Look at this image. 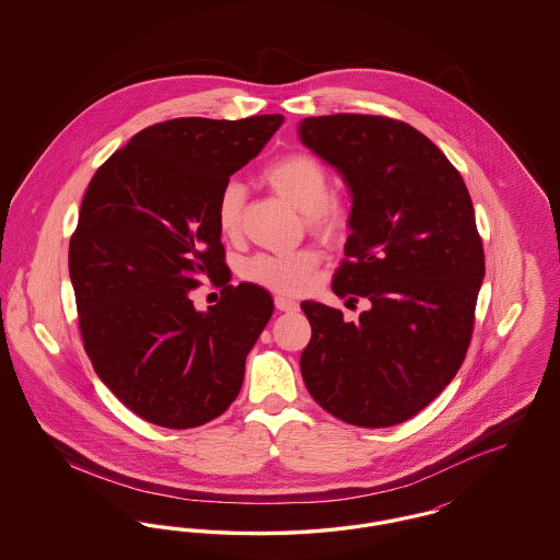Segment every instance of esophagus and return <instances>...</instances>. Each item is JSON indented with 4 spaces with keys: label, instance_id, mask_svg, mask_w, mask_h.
Returning a JSON list of instances; mask_svg holds the SVG:
<instances>
[{
    "label": "esophagus",
    "instance_id": "34e87169",
    "mask_svg": "<svg viewBox=\"0 0 560 560\" xmlns=\"http://www.w3.org/2000/svg\"><path fill=\"white\" fill-rule=\"evenodd\" d=\"M275 306H277V311H283V313H292L298 308V302L292 300V298H288V295H281V293H277L275 295Z\"/></svg>",
    "mask_w": 560,
    "mask_h": 560
}]
</instances>
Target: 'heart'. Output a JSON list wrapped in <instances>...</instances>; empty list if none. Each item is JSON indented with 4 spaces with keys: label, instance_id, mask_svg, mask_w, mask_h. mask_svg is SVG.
I'll list each match as a JSON object with an SVG mask.
<instances>
[{
    "label": "heart",
    "instance_id": "1",
    "mask_svg": "<svg viewBox=\"0 0 560 560\" xmlns=\"http://www.w3.org/2000/svg\"><path fill=\"white\" fill-rule=\"evenodd\" d=\"M262 180L279 197L304 213L313 233L323 240H338L347 231L350 212L347 201L329 190V174L317 158L308 153H290L268 163ZM245 206V187L229 180L215 203V222L224 237L240 233ZM319 265L313 249H298L288 254H258L245 262L243 277L277 292H300L311 272Z\"/></svg>",
    "mask_w": 560,
    "mask_h": 560
}]
</instances>
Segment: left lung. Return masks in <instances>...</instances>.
<instances>
[{
	"label": "left lung",
	"mask_w": 560,
	"mask_h": 560,
	"mask_svg": "<svg viewBox=\"0 0 560 560\" xmlns=\"http://www.w3.org/2000/svg\"><path fill=\"white\" fill-rule=\"evenodd\" d=\"M298 136L338 170L352 197L331 290L368 300L359 320L300 306L313 336L300 370L311 397L361 428L400 424L459 370L485 277L472 199L459 172L416 128L375 115L306 117Z\"/></svg>",
	"instance_id": "8db88e82"
}]
</instances>
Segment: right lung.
<instances>
[{
	"mask_svg": "<svg viewBox=\"0 0 560 560\" xmlns=\"http://www.w3.org/2000/svg\"><path fill=\"white\" fill-rule=\"evenodd\" d=\"M281 124L256 115L149 126L83 195L69 245L83 347L108 390L151 424L201 427L240 395L275 306L260 285H229L215 203ZM201 278L223 285L206 314L189 300Z\"/></svg>",
	"mask_w": 560,
	"mask_h": 560,
	"instance_id": "add662e5",
	"label": "right lung"
}]
</instances>
